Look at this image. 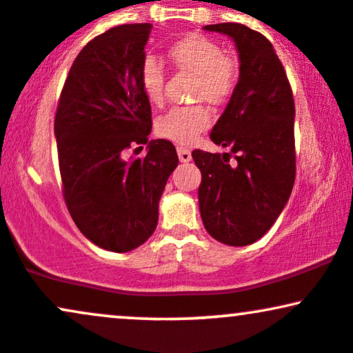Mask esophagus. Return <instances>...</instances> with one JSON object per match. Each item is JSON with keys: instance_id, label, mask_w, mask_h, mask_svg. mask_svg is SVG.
I'll use <instances>...</instances> for the list:
<instances>
[{"instance_id": "obj_1", "label": "esophagus", "mask_w": 353, "mask_h": 353, "mask_svg": "<svg viewBox=\"0 0 353 353\" xmlns=\"http://www.w3.org/2000/svg\"><path fill=\"white\" fill-rule=\"evenodd\" d=\"M177 156H179V161L181 163H189L190 159H192V154L188 148H184V145H177Z\"/></svg>"}]
</instances>
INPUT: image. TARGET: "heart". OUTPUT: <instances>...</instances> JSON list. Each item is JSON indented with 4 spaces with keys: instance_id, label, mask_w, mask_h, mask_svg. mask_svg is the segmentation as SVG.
I'll return each instance as SVG.
<instances>
[{
    "instance_id": "heart-1",
    "label": "heart",
    "mask_w": 353,
    "mask_h": 353,
    "mask_svg": "<svg viewBox=\"0 0 353 353\" xmlns=\"http://www.w3.org/2000/svg\"><path fill=\"white\" fill-rule=\"evenodd\" d=\"M168 58L177 71L194 76L192 101L222 106L232 98L239 83V63L225 54L216 39L190 33L177 39L168 50ZM139 83L145 99L163 104L165 70L159 61L145 58L139 70ZM212 123L210 111L202 103L172 108L156 121L157 134L177 144H190Z\"/></svg>"
}]
</instances>
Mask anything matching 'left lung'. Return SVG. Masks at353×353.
<instances>
[{"label": "left lung", "instance_id": "1", "mask_svg": "<svg viewBox=\"0 0 353 353\" xmlns=\"http://www.w3.org/2000/svg\"><path fill=\"white\" fill-rule=\"evenodd\" d=\"M204 30L234 39L241 74L228 108L210 131L212 143L229 152L192 151L202 174L201 217L216 241L249 245L272 228L294 188L292 89L264 34L239 23L208 24Z\"/></svg>", "mask_w": 353, "mask_h": 353}]
</instances>
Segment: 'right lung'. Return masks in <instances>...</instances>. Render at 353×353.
I'll list each match as a JSON object with an SVG mask.
<instances>
[{
	"instance_id": "obj_1",
	"label": "right lung",
	"mask_w": 353,
	"mask_h": 353,
	"mask_svg": "<svg viewBox=\"0 0 353 353\" xmlns=\"http://www.w3.org/2000/svg\"><path fill=\"white\" fill-rule=\"evenodd\" d=\"M151 24H121L81 50L54 117L63 196L92 244L129 252L156 230L159 199L179 157L171 141H149L151 104L139 83ZM141 160L124 161L132 145Z\"/></svg>"
}]
</instances>
